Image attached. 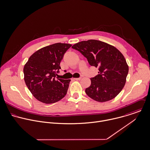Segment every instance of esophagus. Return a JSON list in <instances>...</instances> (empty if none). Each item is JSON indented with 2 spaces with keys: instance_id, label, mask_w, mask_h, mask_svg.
I'll return each mask as SVG.
<instances>
[{
  "instance_id": "esophagus-1",
  "label": "esophagus",
  "mask_w": 150,
  "mask_h": 150,
  "mask_svg": "<svg viewBox=\"0 0 150 150\" xmlns=\"http://www.w3.org/2000/svg\"><path fill=\"white\" fill-rule=\"evenodd\" d=\"M73 79L75 80V81H78V80L81 79V78H73Z\"/></svg>"
}]
</instances>
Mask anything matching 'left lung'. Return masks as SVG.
Masks as SVG:
<instances>
[{"mask_svg": "<svg viewBox=\"0 0 150 150\" xmlns=\"http://www.w3.org/2000/svg\"><path fill=\"white\" fill-rule=\"evenodd\" d=\"M72 48L80 52L91 66L98 67V74L90 79L86 94L98 102L115 98L123 88L129 66L123 55L115 47L105 42L90 39L78 42Z\"/></svg>", "mask_w": 150, "mask_h": 150, "instance_id": "8db88e82", "label": "left lung"}]
</instances>
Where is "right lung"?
<instances>
[{
    "mask_svg": "<svg viewBox=\"0 0 150 150\" xmlns=\"http://www.w3.org/2000/svg\"><path fill=\"white\" fill-rule=\"evenodd\" d=\"M71 44L57 43L32 54L24 67V81L30 93L45 104L56 103L66 95L70 79L56 78L60 62Z\"/></svg>",
    "mask_w": 150,
    "mask_h": 150,
    "instance_id": "1",
    "label": "right lung"
}]
</instances>
